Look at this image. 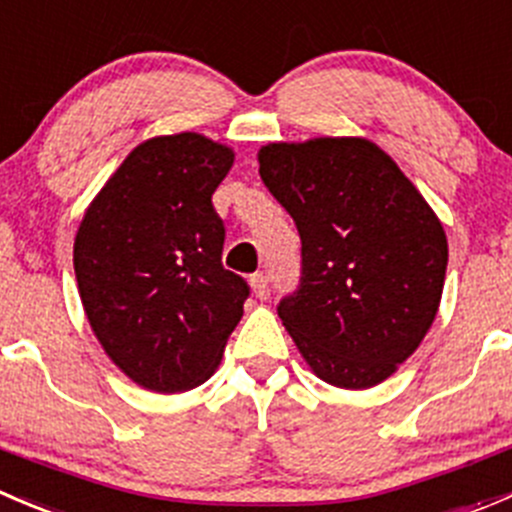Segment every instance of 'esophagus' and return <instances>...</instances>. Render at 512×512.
Segmentation results:
<instances>
[{
    "label": "esophagus",
    "mask_w": 512,
    "mask_h": 512,
    "mask_svg": "<svg viewBox=\"0 0 512 512\" xmlns=\"http://www.w3.org/2000/svg\"><path fill=\"white\" fill-rule=\"evenodd\" d=\"M250 287L252 292H255V297H260V300H267V295H270V285H267V275H252L250 277Z\"/></svg>",
    "instance_id": "esophagus-1"
}]
</instances>
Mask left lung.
I'll list each match as a JSON object with an SVG mask.
<instances>
[{
  "label": "left lung",
  "instance_id": "obj_1",
  "mask_svg": "<svg viewBox=\"0 0 512 512\" xmlns=\"http://www.w3.org/2000/svg\"><path fill=\"white\" fill-rule=\"evenodd\" d=\"M257 160L302 240V285L277 307L282 325L322 382L375 388L418 350L438 315L443 222L365 137L270 142Z\"/></svg>",
  "mask_w": 512,
  "mask_h": 512
}]
</instances>
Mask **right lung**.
<instances>
[{"label": "right lung", "mask_w": 512, "mask_h": 512, "mask_svg": "<svg viewBox=\"0 0 512 512\" xmlns=\"http://www.w3.org/2000/svg\"><path fill=\"white\" fill-rule=\"evenodd\" d=\"M235 150L200 132L140 142L84 210L74 275L109 360L152 393L215 375L242 317L247 282L222 267L212 207Z\"/></svg>", "instance_id": "right-lung-1"}]
</instances>
